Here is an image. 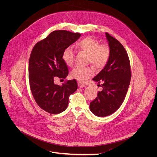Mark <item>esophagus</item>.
Returning a JSON list of instances; mask_svg holds the SVG:
<instances>
[{"mask_svg": "<svg viewBox=\"0 0 157 157\" xmlns=\"http://www.w3.org/2000/svg\"><path fill=\"white\" fill-rule=\"evenodd\" d=\"M78 87H80V88H82V87H86V85H84V84H82L81 82H79L78 83Z\"/></svg>", "mask_w": 157, "mask_h": 157, "instance_id": "34e87169", "label": "esophagus"}]
</instances>
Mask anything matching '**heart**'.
<instances>
[{
	"instance_id": "obj_1",
	"label": "heart",
	"mask_w": 157,
	"mask_h": 157,
	"mask_svg": "<svg viewBox=\"0 0 157 157\" xmlns=\"http://www.w3.org/2000/svg\"><path fill=\"white\" fill-rule=\"evenodd\" d=\"M77 50L82 51L89 55V61L95 67L101 68L108 63L110 50L106 44H101L100 41L91 37H86L77 41L75 44ZM75 52L71 47L68 46L62 52V60L68 67H71L74 62ZM95 73L91 67H76L70 73L71 78L81 82H85Z\"/></svg>"
}]
</instances>
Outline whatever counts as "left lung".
Returning <instances> with one entry per match:
<instances>
[{
	"instance_id": "obj_1",
	"label": "left lung",
	"mask_w": 157,
	"mask_h": 157,
	"mask_svg": "<svg viewBox=\"0 0 157 157\" xmlns=\"http://www.w3.org/2000/svg\"><path fill=\"white\" fill-rule=\"evenodd\" d=\"M110 56L104 68L93 78L101 82L103 88L97 97L90 103V109L95 116L106 117L113 114L122 104L131 80L130 63L122 44L106 33Z\"/></svg>"
}]
</instances>
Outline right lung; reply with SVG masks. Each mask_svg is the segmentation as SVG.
Wrapping results in <instances>:
<instances>
[{"mask_svg": "<svg viewBox=\"0 0 157 157\" xmlns=\"http://www.w3.org/2000/svg\"><path fill=\"white\" fill-rule=\"evenodd\" d=\"M80 36L79 33L54 30L38 41L31 52L29 61L30 90L37 105L50 114L65 111L70 95L78 89L76 79L68 80L60 86L54 84V79L58 77L63 80L68 76L62 52Z\"/></svg>", "mask_w": 157, "mask_h": 157, "instance_id": "1", "label": "right lung"}]
</instances>
